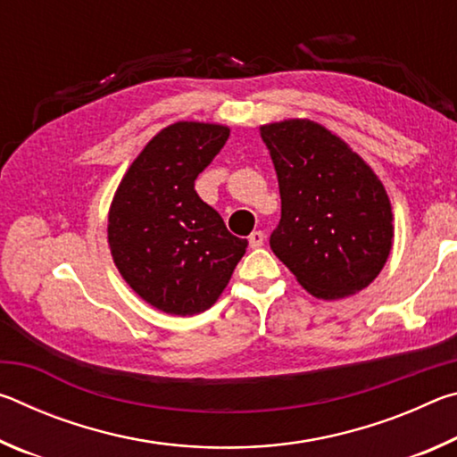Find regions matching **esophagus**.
<instances>
[{
	"mask_svg": "<svg viewBox=\"0 0 457 457\" xmlns=\"http://www.w3.org/2000/svg\"><path fill=\"white\" fill-rule=\"evenodd\" d=\"M264 239H266L264 231H260V229L252 231V234H250V247H253V250H258V247L264 245Z\"/></svg>",
	"mask_w": 457,
	"mask_h": 457,
	"instance_id": "1",
	"label": "esophagus"
}]
</instances>
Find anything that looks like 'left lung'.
Wrapping results in <instances>:
<instances>
[{"label": "left lung", "instance_id": "left-lung-1", "mask_svg": "<svg viewBox=\"0 0 457 457\" xmlns=\"http://www.w3.org/2000/svg\"><path fill=\"white\" fill-rule=\"evenodd\" d=\"M278 175L282 218L270 236L276 258L314 298L357 294L393 247V212L367 161L327 127L288 119L260 127Z\"/></svg>", "mask_w": 457, "mask_h": 457}]
</instances>
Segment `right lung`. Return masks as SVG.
<instances>
[{
    "instance_id": "right-lung-1",
    "label": "right lung",
    "mask_w": 457,
    "mask_h": 457,
    "mask_svg": "<svg viewBox=\"0 0 457 457\" xmlns=\"http://www.w3.org/2000/svg\"><path fill=\"white\" fill-rule=\"evenodd\" d=\"M228 137L229 127L199 120L159 130L127 169L108 210L114 266L146 304L165 314L212 308L245 253L247 239L231 236L195 191L197 175Z\"/></svg>"
}]
</instances>
